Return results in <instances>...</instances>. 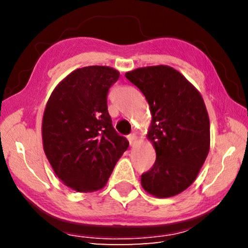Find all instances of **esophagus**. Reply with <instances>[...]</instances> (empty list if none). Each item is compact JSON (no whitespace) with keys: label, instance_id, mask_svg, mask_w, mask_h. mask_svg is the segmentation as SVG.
Masks as SVG:
<instances>
[{"label":"esophagus","instance_id":"34e87169","mask_svg":"<svg viewBox=\"0 0 248 248\" xmlns=\"http://www.w3.org/2000/svg\"><path fill=\"white\" fill-rule=\"evenodd\" d=\"M128 140H129L130 145L133 146L134 144H136V142H137V136L134 133L133 134H130V136H128Z\"/></svg>","mask_w":248,"mask_h":248}]
</instances>
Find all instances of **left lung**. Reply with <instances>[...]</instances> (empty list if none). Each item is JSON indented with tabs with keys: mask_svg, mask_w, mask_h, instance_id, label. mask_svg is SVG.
<instances>
[{
	"mask_svg": "<svg viewBox=\"0 0 248 248\" xmlns=\"http://www.w3.org/2000/svg\"><path fill=\"white\" fill-rule=\"evenodd\" d=\"M149 103L146 138L156 153L154 165L141 176L150 195L169 198L195 182L210 150V120L199 91L169 65L145 66L125 73Z\"/></svg>",
	"mask_w": 248,
	"mask_h": 248,
	"instance_id": "1",
	"label": "left lung"
}]
</instances>
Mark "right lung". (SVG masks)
<instances>
[{"label":"right lung","mask_w":248,"mask_h":248,"mask_svg":"<svg viewBox=\"0 0 248 248\" xmlns=\"http://www.w3.org/2000/svg\"><path fill=\"white\" fill-rule=\"evenodd\" d=\"M120 73L110 66L74 70L58 84L46 105L43 145L61 182L78 192L105 187L129 142L112 127L107 94Z\"/></svg>","instance_id":"right-lung-1"}]
</instances>
